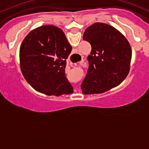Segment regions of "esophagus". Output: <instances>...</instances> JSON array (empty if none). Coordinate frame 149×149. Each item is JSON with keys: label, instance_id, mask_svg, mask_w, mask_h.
<instances>
[{"label": "esophagus", "instance_id": "obj_1", "mask_svg": "<svg viewBox=\"0 0 149 149\" xmlns=\"http://www.w3.org/2000/svg\"><path fill=\"white\" fill-rule=\"evenodd\" d=\"M84 63V61L82 60V61L81 62V63ZM70 65H71V66H73V64H72V63H70Z\"/></svg>", "mask_w": 149, "mask_h": 149}]
</instances>
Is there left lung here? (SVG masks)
Returning a JSON list of instances; mask_svg holds the SVG:
<instances>
[{
    "mask_svg": "<svg viewBox=\"0 0 149 149\" xmlns=\"http://www.w3.org/2000/svg\"><path fill=\"white\" fill-rule=\"evenodd\" d=\"M83 39L90 43L92 50L82 93L101 94L119 86L128 74L132 57L127 39L113 26L97 22L86 29Z\"/></svg>",
    "mask_w": 149,
    "mask_h": 149,
    "instance_id": "left-lung-1",
    "label": "left lung"
}]
</instances>
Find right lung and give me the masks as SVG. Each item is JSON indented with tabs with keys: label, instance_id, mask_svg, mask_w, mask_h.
<instances>
[{
	"label": "right lung",
	"instance_id": "right-lung-1",
	"mask_svg": "<svg viewBox=\"0 0 149 149\" xmlns=\"http://www.w3.org/2000/svg\"><path fill=\"white\" fill-rule=\"evenodd\" d=\"M72 49L59 27L43 25L31 30L19 51L21 71L27 82L35 90L48 95L73 93L65 74Z\"/></svg>",
	"mask_w": 149,
	"mask_h": 149
}]
</instances>
